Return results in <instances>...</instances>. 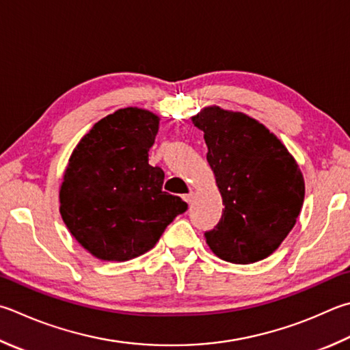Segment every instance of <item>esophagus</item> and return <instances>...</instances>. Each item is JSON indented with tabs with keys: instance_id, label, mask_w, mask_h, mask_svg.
<instances>
[{
	"instance_id": "34e87169",
	"label": "esophagus",
	"mask_w": 350,
	"mask_h": 350,
	"mask_svg": "<svg viewBox=\"0 0 350 350\" xmlns=\"http://www.w3.org/2000/svg\"><path fill=\"white\" fill-rule=\"evenodd\" d=\"M183 200H185L187 203H193V200H194V193H188V194L183 196Z\"/></svg>"
}]
</instances>
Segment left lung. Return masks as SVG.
<instances>
[{
    "label": "left lung",
    "mask_w": 350,
    "mask_h": 350,
    "mask_svg": "<svg viewBox=\"0 0 350 350\" xmlns=\"http://www.w3.org/2000/svg\"><path fill=\"white\" fill-rule=\"evenodd\" d=\"M224 199L219 224L205 232L215 256L247 265L271 256L294 228L304 180L272 133L243 113L208 107L193 118Z\"/></svg>",
    "instance_id": "1"
}]
</instances>
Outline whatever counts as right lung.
<instances>
[{"label": "right lung", "mask_w": 350, "mask_h": 350, "mask_svg": "<svg viewBox=\"0 0 350 350\" xmlns=\"http://www.w3.org/2000/svg\"><path fill=\"white\" fill-rule=\"evenodd\" d=\"M157 130L156 114L129 107L94 124L70 156L61 215L94 257L126 262L142 256L188 209L179 196L162 191L163 170L148 163Z\"/></svg>", "instance_id": "obj_1"}]
</instances>
